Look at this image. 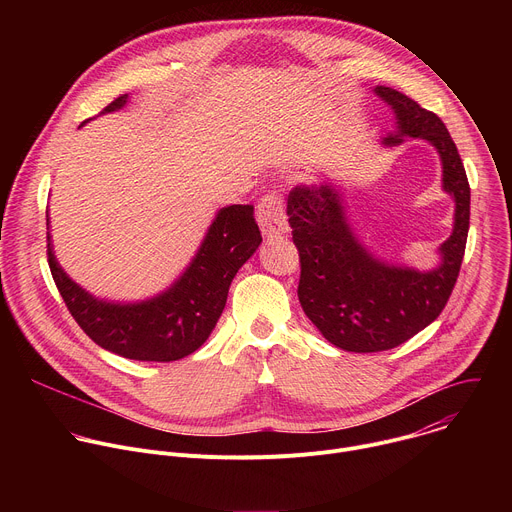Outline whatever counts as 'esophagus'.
<instances>
[{"instance_id":"esophagus-1","label":"esophagus","mask_w":512,"mask_h":512,"mask_svg":"<svg viewBox=\"0 0 512 512\" xmlns=\"http://www.w3.org/2000/svg\"><path fill=\"white\" fill-rule=\"evenodd\" d=\"M257 218L265 237H277L287 233V221L283 212V200L279 194L269 192L259 200Z\"/></svg>"}]
</instances>
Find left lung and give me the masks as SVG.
<instances>
[{
	"label": "left lung",
	"mask_w": 512,
	"mask_h": 512,
	"mask_svg": "<svg viewBox=\"0 0 512 512\" xmlns=\"http://www.w3.org/2000/svg\"><path fill=\"white\" fill-rule=\"evenodd\" d=\"M375 91L395 109L401 133L427 139L440 152L444 188L456 200V223L440 249L444 263L435 271L397 269L356 243L330 186L289 192L287 216L302 269L300 304L324 338L348 352L395 348L442 314L460 275L470 227V184L444 121L391 87ZM399 141V135L385 137V143Z\"/></svg>",
	"instance_id": "1"
}]
</instances>
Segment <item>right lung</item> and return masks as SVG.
<instances>
[{"label":"right lung","instance_id":"right-lung-1","mask_svg":"<svg viewBox=\"0 0 512 512\" xmlns=\"http://www.w3.org/2000/svg\"><path fill=\"white\" fill-rule=\"evenodd\" d=\"M119 95L101 113L117 111ZM46 255L60 296L83 332L101 348L131 360L170 362L198 350L221 318L229 287L261 243L253 204H233L216 214L186 273L166 294L131 306L105 304L89 296L60 269L46 239Z\"/></svg>","mask_w":512,"mask_h":512}]
</instances>
